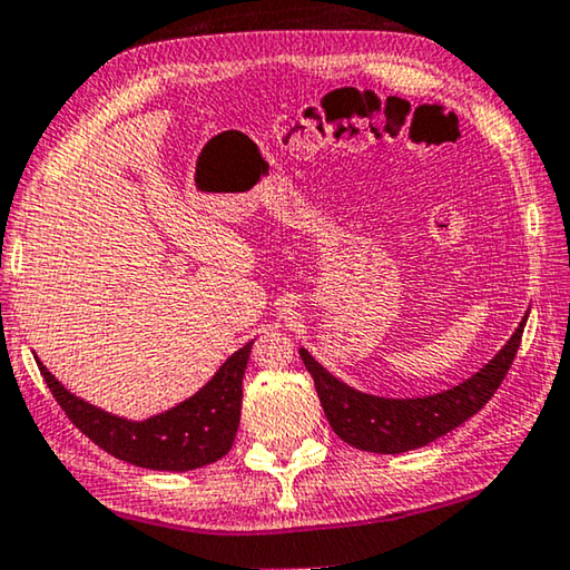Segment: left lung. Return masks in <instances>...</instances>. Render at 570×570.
Returning <instances> with one entry per match:
<instances>
[{
  "label": "left lung",
  "mask_w": 570,
  "mask_h": 570,
  "mask_svg": "<svg viewBox=\"0 0 570 570\" xmlns=\"http://www.w3.org/2000/svg\"><path fill=\"white\" fill-rule=\"evenodd\" d=\"M524 323H528V315L484 370L461 382L459 387L438 392L431 397L384 400L364 395L328 374L305 348H301V358L313 376L323 413L341 441L372 453H402L451 433L494 397L518 356Z\"/></svg>",
  "instance_id": "1"
}]
</instances>
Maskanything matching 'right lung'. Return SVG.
<instances>
[{"instance_id": "right-lung-1", "label": "right lung", "mask_w": 570, "mask_h": 570, "mask_svg": "<svg viewBox=\"0 0 570 570\" xmlns=\"http://www.w3.org/2000/svg\"><path fill=\"white\" fill-rule=\"evenodd\" d=\"M252 341L226 358L214 380L194 397L168 413L142 423L104 413L89 402L73 397L46 366L42 380L68 420L114 459L153 471H190L226 456L242 415V376L247 370Z\"/></svg>"}]
</instances>
